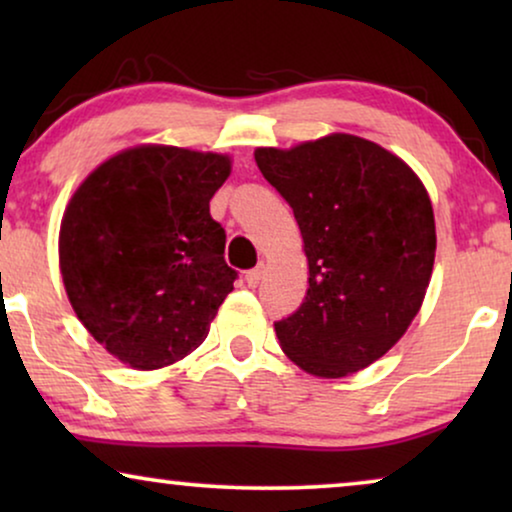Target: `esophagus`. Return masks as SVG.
<instances>
[{"mask_svg": "<svg viewBox=\"0 0 512 512\" xmlns=\"http://www.w3.org/2000/svg\"><path fill=\"white\" fill-rule=\"evenodd\" d=\"M265 275V263H258L254 270H249L247 275H244V279H247V284L251 286V289H256L258 284H261V279Z\"/></svg>", "mask_w": 512, "mask_h": 512, "instance_id": "1", "label": "esophagus"}]
</instances>
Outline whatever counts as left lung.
<instances>
[{
    "instance_id": "8db88e82",
    "label": "left lung",
    "mask_w": 512,
    "mask_h": 512,
    "mask_svg": "<svg viewBox=\"0 0 512 512\" xmlns=\"http://www.w3.org/2000/svg\"><path fill=\"white\" fill-rule=\"evenodd\" d=\"M254 158L293 209L310 272L303 303L275 324L279 347L314 377L359 373L424 303L436 258L426 186L396 153L347 132L258 146Z\"/></svg>"
}]
</instances>
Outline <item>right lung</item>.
<instances>
[{
  "label": "right lung",
  "mask_w": 512,
  "mask_h": 512,
  "mask_svg": "<svg viewBox=\"0 0 512 512\" xmlns=\"http://www.w3.org/2000/svg\"><path fill=\"white\" fill-rule=\"evenodd\" d=\"M228 153L137 144L104 160L69 198L60 275L72 310L135 370L172 366L205 342L237 272L209 200Z\"/></svg>",
  "instance_id": "1"
}]
</instances>
